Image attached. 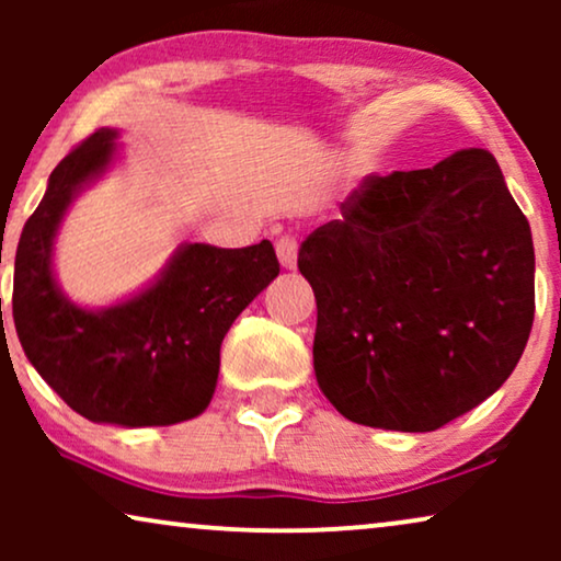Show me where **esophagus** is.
I'll use <instances>...</instances> for the list:
<instances>
[{
	"mask_svg": "<svg viewBox=\"0 0 561 561\" xmlns=\"http://www.w3.org/2000/svg\"><path fill=\"white\" fill-rule=\"evenodd\" d=\"M275 252H278L280 265L288 267V271H294L296 260H298V242H296V237L280 234L278 240H275Z\"/></svg>",
	"mask_w": 561,
	"mask_h": 561,
	"instance_id": "1",
	"label": "esophagus"
}]
</instances>
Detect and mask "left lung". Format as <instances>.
<instances>
[{
    "instance_id": "8db88e82",
    "label": "left lung",
    "mask_w": 561,
    "mask_h": 561,
    "mask_svg": "<svg viewBox=\"0 0 561 561\" xmlns=\"http://www.w3.org/2000/svg\"><path fill=\"white\" fill-rule=\"evenodd\" d=\"M306 237L313 370L344 419L434 432L508 380L534 324L531 227L488 150L370 173Z\"/></svg>"
}]
</instances>
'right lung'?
Returning <instances> with one entry per match:
<instances>
[{
	"label": "right lung",
	"mask_w": 561,
	"mask_h": 561,
	"mask_svg": "<svg viewBox=\"0 0 561 561\" xmlns=\"http://www.w3.org/2000/svg\"><path fill=\"white\" fill-rule=\"evenodd\" d=\"M114 137L96 129L50 173L14 255V329L41 378L83 419L179 424L209 405L221 340L280 265L267 240L240 250L194 242L125 304L89 311L68 301L53 278V240L83 183L110 165Z\"/></svg>",
	"instance_id": "obj_1"
}]
</instances>
